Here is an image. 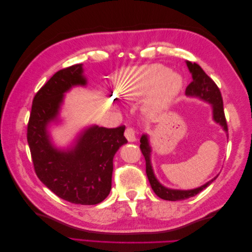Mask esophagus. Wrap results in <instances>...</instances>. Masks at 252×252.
Returning <instances> with one entry per match:
<instances>
[{"mask_svg": "<svg viewBox=\"0 0 252 252\" xmlns=\"http://www.w3.org/2000/svg\"><path fill=\"white\" fill-rule=\"evenodd\" d=\"M125 136L129 142H134L136 140L134 129L131 128V127H127L126 130H125Z\"/></svg>", "mask_w": 252, "mask_h": 252, "instance_id": "1", "label": "esophagus"}]
</instances>
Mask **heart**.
<instances>
[{
    "label": "heart",
    "mask_w": 252,
    "mask_h": 252,
    "mask_svg": "<svg viewBox=\"0 0 252 252\" xmlns=\"http://www.w3.org/2000/svg\"><path fill=\"white\" fill-rule=\"evenodd\" d=\"M183 85L181 75L162 64H151L124 72L118 84V93L126 100H135L149 91L146 108L158 111L175 97Z\"/></svg>",
    "instance_id": "b5f03b06"
}]
</instances>
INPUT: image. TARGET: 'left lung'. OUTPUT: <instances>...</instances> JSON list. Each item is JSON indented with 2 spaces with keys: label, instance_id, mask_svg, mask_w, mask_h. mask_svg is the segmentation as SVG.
I'll return each instance as SVG.
<instances>
[{
  "label": "left lung",
  "instance_id": "obj_1",
  "mask_svg": "<svg viewBox=\"0 0 252 252\" xmlns=\"http://www.w3.org/2000/svg\"><path fill=\"white\" fill-rule=\"evenodd\" d=\"M186 64L189 71L192 74V82L186 87L185 94L189 96H197L200 97L201 100L210 103L212 105L213 120L222 126L226 132H228V126H227L224 107H223V98L219 87L217 86V84L205 73V71L202 69L200 65H197L196 63L188 62V61L186 62ZM140 142H141L140 148L145 158V161H146V173H147L151 188L155 191V193L163 200H166V201L186 200L188 197H191L196 195L197 193H200L202 190H204L206 187H208L211 183L218 178L217 175L216 178H213L212 180L206 183L205 185L199 188L191 189V190H175V189L166 188L162 184H159V182L155 177L154 170H152V166L150 163L151 148L149 146L147 135L143 134Z\"/></svg>",
  "mask_w": 252,
  "mask_h": 252
}]
</instances>
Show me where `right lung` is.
I'll return each instance as SVG.
<instances>
[{
	"label": "right lung",
	"instance_id": "1",
	"mask_svg": "<svg viewBox=\"0 0 252 252\" xmlns=\"http://www.w3.org/2000/svg\"><path fill=\"white\" fill-rule=\"evenodd\" d=\"M86 85L82 64L56 72L33 97L27 125V142L34 171L43 184L61 199L73 204L95 205L111 190L113 157L127 143L125 126H91L71 149L59 150L50 142L47 126L58 117L64 94Z\"/></svg>",
	"mask_w": 252,
	"mask_h": 252
}]
</instances>
